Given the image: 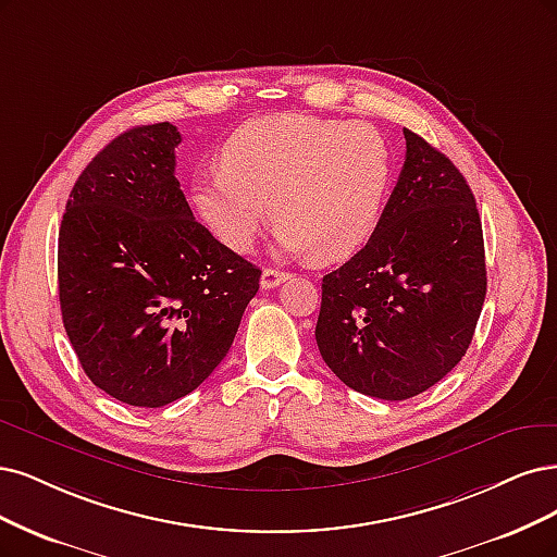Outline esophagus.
<instances>
[{
    "label": "esophagus",
    "instance_id": "esophagus-1",
    "mask_svg": "<svg viewBox=\"0 0 557 557\" xmlns=\"http://www.w3.org/2000/svg\"><path fill=\"white\" fill-rule=\"evenodd\" d=\"M285 278H287V272H281V270H272V267H267V270L262 272L260 285L264 287V290H270V287H276V285H281Z\"/></svg>",
    "mask_w": 557,
    "mask_h": 557
}]
</instances>
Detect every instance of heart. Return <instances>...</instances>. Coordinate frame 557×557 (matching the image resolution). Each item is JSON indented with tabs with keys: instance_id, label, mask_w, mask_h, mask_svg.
Segmentation results:
<instances>
[{
	"instance_id": "1",
	"label": "heart",
	"mask_w": 557,
	"mask_h": 557,
	"mask_svg": "<svg viewBox=\"0 0 557 557\" xmlns=\"http://www.w3.org/2000/svg\"><path fill=\"white\" fill-rule=\"evenodd\" d=\"M221 165L196 177L194 205L237 253L274 214L285 251L320 262L350 258L373 237L392 186V151L380 131L309 114L246 122L225 140Z\"/></svg>"
}]
</instances>
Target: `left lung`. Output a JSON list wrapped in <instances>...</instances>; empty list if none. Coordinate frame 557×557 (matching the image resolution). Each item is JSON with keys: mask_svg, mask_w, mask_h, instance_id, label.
Here are the masks:
<instances>
[{"mask_svg": "<svg viewBox=\"0 0 557 557\" xmlns=\"http://www.w3.org/2000/svg\"><path fill=\"white\" fill-rule=\"evenodd\" d=\"M406 161L367 246L322 278L315 341L350 389L406 400L443 380L486 297L482 219L458 168L410 128Z\"/></svg>", "mask_w": 557, "mask_h": 557, "instance_id": "1", "label": "left lung"}]
</instances>
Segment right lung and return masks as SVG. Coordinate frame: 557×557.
Masks as SVG:
<instances>
[{"mask_svg": "<svg viewBox=\"0 0 557 557\" xmlns=\"http://www.w3.org/2000/svg\"><path fill=\"white\" fill-rule=\"evenodd\" d=\"M170 122L106 145L75 182L60 227L62 320L96 387L161 408L200 387L235 341L260 270L194 219Z\"/></svg>", "mask_w": 557, "mask_h": 557, "instance_id": "obj_1", "label": "right lung"}]
</instances>
